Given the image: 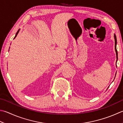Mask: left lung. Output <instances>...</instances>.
<instances>
[{
	"instance_id": "8db88e82",
	"label": "left lung",
	"mask_w": 123,
	"mask_h": 123,
	"mask_svg": "<svg viewBox=\"0 0 123 123\" xmlns=\"http://www.w3.org/2000/svg\"><path fill=\"white\" fill-rule=\"evenodd\" d=\"M114 38H115V51H116V58H117V60H118V52H117V48H116V45H117V38H116V35L114 34Z\"/></svg>"
}]
</instances>
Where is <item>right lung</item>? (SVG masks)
<instances>
[{"label":"right lung","instance_id":"1","mask_svg":"<svg viewBox=\"0 0 123 123\" xmlns=\"http://www.w3.org/2000/svg\"><path fill=\"white\" fill-rule=\"evenodd\" d=\"M19 31H20V29L18 30V31H17V33H16V34H15V37H14V38H15L16 37H17V35H18V32H19Z\"/></svg>","mask_w":123,"mask_h":123}]
</instances>
